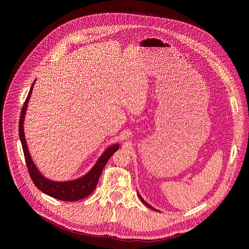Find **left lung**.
Segmentation results:
<instances>
[{
  "label": "left lung",
  "instance_id": "1",
  "mask_svg": "<svg viewBox=\"0 0 249 249\" xmlns=\"http://www.w3.org/2000/svg\"><path fill=\"white\" fill-rule=\"evenodd\" d=\"M138 196H139V198H140V199H141V201H142V202H143V203H144V204H145V205H146V206H148V207H149V208H151V209H152V210H155V211H157V210H156V209H155V208H153V207H152V206H150V205H149V204H148V203H147V202H146V201H144V199H143V198H142V197H141V196H140V195H139V193H138Z\"/></svg>",
  "mask_w": 249,
  "mask_h": 249
}]
</instances>
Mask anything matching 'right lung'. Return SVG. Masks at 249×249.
Instances as JSON below:
<instances>
[{
	"label": "right lung",
	"instance_id": "right-lung-1",
	"mask_svg": "<svg viewBox=\"0 0 249 249\" xmlns=\"http://www.w3.org/2000/svg\"><path fill=\"white\" fill-rule=\"evenodd\" d=\"M32 89H33V84L23 103L20 116H19V123H18L19 138H20L24 160H25V163L28 169L30 178L33 181L34 185L36 186L40 191L58 200L71 202V201H78V200L84 199L88 197L95 189L99 179V176L102 172V169L104 168L106 162L108 161L110 157L119 149V145L116 144L109 147L99 158V160H97L95 165L92 167V169L79 179H76L73 181H67V182H56V181H51L46 179L45 177H43L40 174V172L37 170L36 166L34 165L30 158V155L26 146V141L24 138V132H23V119H24L27 102L29 100Z\"/></svg>",
	"mask_w": 249,
	"mask_h": 249
}]
</instances>
